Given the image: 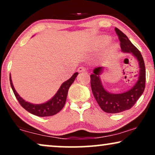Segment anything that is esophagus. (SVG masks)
Wrapping results in <instances>:
<instances>
[{
    "mask_svg": "<svg viewBox=\"0 0 155 155\" xmlns=\"http://www.w3.org/2000/svg\"><path fill=\"white\" fill-rule=\"evenodd\" d=\"M86 71H87V69L84 67H80V68H78V71L79 72V73H82V72H85Z\"/></svg>",
    "mask_w": 155,
    "mask_h": 155,
    "instance_id": "34e87169",
    "label": "esophagus"
}]
</instances>
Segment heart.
<instances>
[{"label": "heart", "instance_id": "1", "mask_svg": "<svg viewBox=\"0 0 155 155\" xmlns=\"http://www.w3.org/2000/svg\"><path fill=\"white\" fill-rule=\"evenodd\" d=\"M110 41V38L108 37H104L102 39V41L104 42V43L106 44V43H108Z\"/></svg>", "mask_w": 155, "mask_h": 155}]
</instances>
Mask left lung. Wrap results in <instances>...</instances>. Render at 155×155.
Here are the masks:
<instances>
[{"label": "left lung", "mask_w": 155, "mask_h": 155, "mask_svg": "<svg viewBox=\"0 0 155 155\" xmlns=\"http://www.w3.org/2000/svg\"><path fill=\"white\" fill-rule=\"evenodd\" d=\"M115 31L120 41L121 51L124 53L131 54L137 59L140 71L138 80L132 88L126 92L114 94L106 90L101 83L100 75L103 73L104 67L99 66L93 70V73L90 75L93 95L101 109L109 114L120 113L130 109L143 94L145 87V67L140 52L120 29L115 28Z\"/></svg>", "instance_id": "8db88e82"}]
</instances>
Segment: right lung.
<instances>
[{
	"label": "right lung",
	"instance_id": "add662e5",
	"mask_svg": "<svg viewBox=\"0 0 155 155\" xmlns=\"http://www.w3.org/2000/svg\"><path fill=\"white\" fill-rule=\"evenodd\" d=\"M78 75V73H74L70 79L66 80L61 84L56 94L50 100L47 101L45 103L39 104H31L28 102V101H26L18 94V93L16 92L15 89L14 87L13 84H12L10 75V82L12 90L20 105L29 113L35 116H40V117H44V116H54L58 113L63 109L65 104V101H66L68 92L70 87L75 81Z\"/></svg>",
	"mask_w": 155,
	"mask_h": 155
}]
</instances>
